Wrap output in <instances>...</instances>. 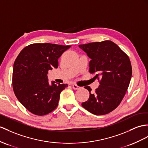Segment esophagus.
<instances>
[{
	"label": "esophagus",
	"instance_id": "34e87169",
	"mask_svg": "<svg viewBox=\"0 0 148 148\" xmlns=\"http://www.w3.org/2000/svg\"><path fill=\"white\" fill-rule=\"evenodd\" d=\"M71 86H72V88H73L75 89V90H78V89H79V88H80V86H78V85H76V84H72V85H71Z\"/></svg>",
	"mask_w": 148,
	"mask_h": 148
}]
</instances>
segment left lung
Masks as SVG:
<instances>
[{"mask_svg":"<svg viewBox=\"0 0 148 148\" xmlns=\"http://www.w3.org/2000/svg\"><path fill=\"white\" fill-rule=\"evenodd\" d=\"M79 48L91 59L89 72L100 85L91 93L82 107L90 112L101 116L109 114L118 107L127 90L132 76V66L129 56L111 41L80 45Z\"/></svg>","mask_w":148,"mask_h":148,"instance_id":"left-lung-1","label":"left lung"}]
</instances>
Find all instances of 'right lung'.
<instances>
[{"mask_svg":"<svg viewBox=\"0 0 148 148\" xmlns=\"http://www.w3.org/2000/svg\"><path fill=\"white\" fill-rule=\"evenodd\" d=\"M71 46L35 43L20 52L14 63L12 86L18 100L30 112L44 116L58 105L67 84H49L48 72L58 66V59Z\"/></svg>","mask_w":148,"mask_h":148,"instance_id":"right-lung-1","label":"right lung"}]
</instances>
